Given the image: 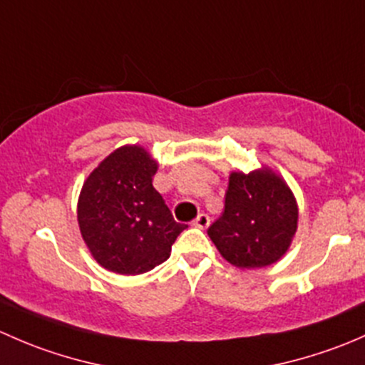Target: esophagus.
Here are the masks:
<instances>
[{
  "label": "esophagus",
  "mask_w": 365,
  "mask_h": 365,
  "mask_svg": "<svg viewBox=\"0 0 365 365\" xmlns=\"http://www.w3.org/2000/svg\"><path fill=\"white\" fill-rule=\"evenodd\" d=\"M210 225V217L207 216V214H198L197 216V220H195V227H198V228H207Z\"/></svg>",
  "instance_id": "obj_1"
}]
</instances>
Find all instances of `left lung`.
Returning a JSON list of instances; mask_svg holds the SVG:
<instances>
[{"instance_id":"left-lung-1","label":"left lung","mask_w":365,"mask_h":365,"mask_svg":"<svg viewBox=\"0 0 365 365\" xmlns=\"http://www.w3.org/2000/svg\"><path fill=\"white\" fill-rule=\"evenodd\" d=\"M299 205L281 175L262 167L232 172L225 210L207 235L228 264L262 269L284 257L297 232Z\"/></svg>"}]
</instances>
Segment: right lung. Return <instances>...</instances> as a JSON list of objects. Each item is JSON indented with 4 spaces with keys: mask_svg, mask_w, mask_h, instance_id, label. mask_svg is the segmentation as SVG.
<instances>
[{
    "mask_svg": "<svg viewBox=\"0 0 365 365\" xmlns=\"http://www.w3.org/2000/svg\"><path fill=\"white\" fill-rule=\"evenodd\" d=\"M158 161L142 145L110 153L82 184L77 204L81 235L103 269L137 276L170 257L187 225L178 223L153 186Z\"/></svg>",
    "mask_w": 365,
    "mask_h": 365,
    "instance_id": "obj_1",
    "label": "right lung"
}]
</instances>
